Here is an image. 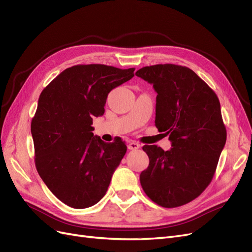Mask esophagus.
Returning <instances> with one entry per match:
<instances>
[{"label": "esophagus", "mask_w": 252, "mask_h": 252, "mask_svg": "<svg viewBox=\"0 0 252 252\" xmlns=\"http://www.w3.org/2000/svg\"><path fill=\"white\" fill-rule=\"evenodd\" d=\"M140 148V144L139 143H136V142H130L128 144V149L129 150H136V149H139Z\"/></svg>", "instance_id": "34e87169"}]
</instances>
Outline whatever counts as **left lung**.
Masks as SVG:
<instances>
[{
  "instance_id": "1",
  "label": "left lung",
  "mask_w": 252,
  "mask_h": 252,
  "mask_svg": "<svg viewBox=\"0 0 252 252\" xmlns=\"http://www.w3.org/2000/svg\"><path fill=\"white\" fill-rule=\"evenodd\" d=\"M136 77L154 85L156 126L169 135L171 148L145 145L149 166L140 182L150 200L173 208L194 200L216 172L226 143V128L217 94L199 75L174 64L146 66Z\"/></svg>"
}]
</instances>
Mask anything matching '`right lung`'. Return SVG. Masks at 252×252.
<instances>
[{"label": "right lung", "mask_w": 252, "mask_h": 252, "mask_svg": "<svg viewBox=\"0 0 252 252\" xmlns=\"http://www.w3.org/2000/svg\"><path fill=\"white\" fill-rule=\"evenodd\" d=\"M134 68L90 64L67 68L44 88L32 122L35 167L60 201L72 208L94 206L107 191L127 146L105 143L93 131L110 91L133 78Z\"/></svg>", "instance_id": "1"}]
</instances>
